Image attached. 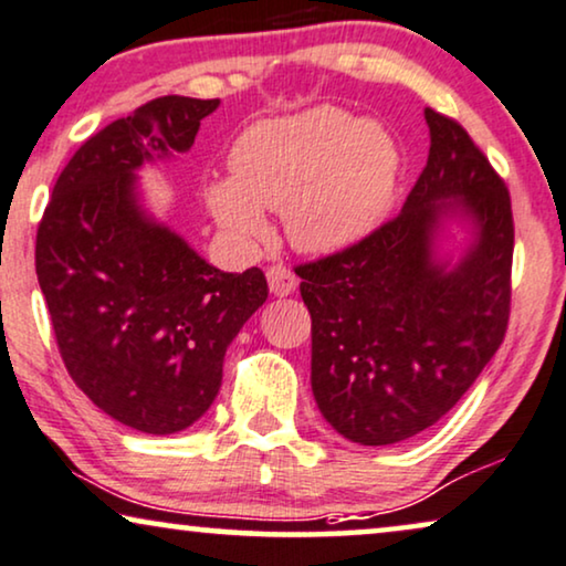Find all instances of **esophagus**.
<instances>
[{"label":"esophagus","mask_w":566,"mask_h":566,"mask_svg":"<svg viewBox=\"0 0 566 566\" xmlns=\"http://www.w3.org/2000/svg\"><path fill=\"white\" fill-rule=\"evenodd\" d=\"M266 279H269V290L274 292L276 297H287L292 292L297 290V276L295 271L282 266V263H276V266H271L266 271Z\"/></svg>","instance_id":"1"}]
</instances>
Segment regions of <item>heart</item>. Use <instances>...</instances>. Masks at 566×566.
Here are the masks:
<instances>
[{"label": "heart", "instance_id": "1", "mask_svg": "<svg viewBox=\"0 0 566 566\" xmlns=\"http://www.w3.org/2000/svg\"><path fill=\"white\" fill-rule=\"evenodd\" d=\"M398 172L401 153L382 126L318 105L251 126L232 149L235 178L212 180L207 201L240 238H269L271 209L300 251L338 253L380 222Z\"/></svg>", "mask_w": 566, "mask_h": 566}]
</instances>
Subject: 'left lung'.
Returning a JSON list of instances; mask_svg holds the SVG:
<instances>
[{
  "mask_svg": "<svg viewBox=\"0 0 566 566\" xmlns=\"http://www.w3.org/2000/svg\"><path fill=\"white\" fill-rule=\"evenodd\" d=\"M429 155L403 209L359 243L295 269L313 321L311 382L331 427L361 446L424 432L461 401L507 334L510 191L469 132L427 108ZM478 243L455 270L428 259L450 208Z\"/></svg>",
  "mask_w": 566,
  "mask_h": 566,
  "instance_id": "1",
  "label": "left lung"
}]
</instances>
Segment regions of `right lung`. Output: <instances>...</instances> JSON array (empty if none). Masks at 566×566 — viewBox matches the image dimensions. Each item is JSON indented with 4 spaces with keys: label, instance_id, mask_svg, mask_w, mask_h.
Wrapping results in <instances>:
<instances>
[{
    "label": "right lung",
    "instance_id": "obj_1",
    "mask_svg": "<svg viewBox=\"0 0 566 566\" xmlns=\"http://www.w3.org/2000/svg\"><path fill=\"white\" fill-rule=\"evenodd\" d=\"M220 101L163 95L82 142L35 235V274L66 373L120 424L191 427L222 386L224 352L266 303L259 266L224 274L134 205V170L191 149Z\"/></svg>",
    "mask_w": 566,
    "mask_h": 566
}]
</instances>
